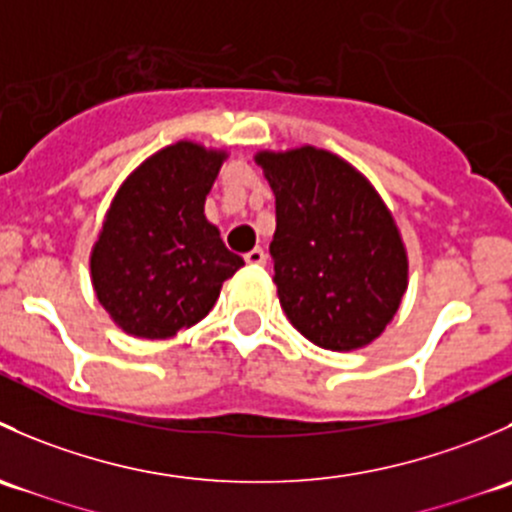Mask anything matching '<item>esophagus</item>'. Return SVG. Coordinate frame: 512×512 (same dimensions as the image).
Returning <instances> with one entry per match:
<instances>
[{"instance_id": "34e87169", "label": "esophagus", "mask_w": 512, "mask_h": 512, "mask_svg": "<svg viewBox=\"0 0 512 512\" xmlns=\"http://www.w3.org/2000/svg\"><path fill=\"white\" fill-rule=\"evenodd\" d=\"M265 260H267V255H265V250H262V247H255V250H250L245 255L247 265H265Z\"/></svg>"}]
</instances>
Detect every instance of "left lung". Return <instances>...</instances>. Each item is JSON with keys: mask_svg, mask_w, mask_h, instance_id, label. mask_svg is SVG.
<instances>
[{"mask_svg": "<svg viewBox=\"0 0 512 512\" xmlns=\"http://www.w3.org/2000/svg\"><path fill=\"white\" fill-rule=\"evenodd\" d=\"M275 193L270 242L282 309L332 352L369 347L409 289V252L394 215L361 170L317 146L257 151Z\"/></svg>", "mask_w": 512, "mask_h": 512, "instance_id": "obj_1", "label": "left lung"}]
</instances>
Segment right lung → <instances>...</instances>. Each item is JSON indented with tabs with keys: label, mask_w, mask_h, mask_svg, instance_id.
<instances>
[{
	"label": "right lung",
	"mask_w": 512,
	"mask_h": 512,
	"mask_svg": "<svg viewBox=\"0 0 512 512\" xmlns=\"http://www.w3.org/2000/svg\"><path fill=\"white\" fill-rule=\"evenodd\" d=\"M225 160V148L183 138L143 160L113 195L89 270L96 299L128 337L170 339L190 329L245 265L205 218Z\"/></svg>",
	"instance_id": "right-lung-1"
}]
</instances>
